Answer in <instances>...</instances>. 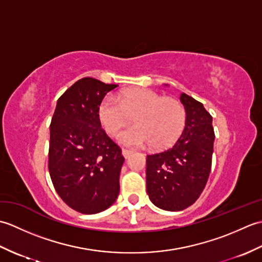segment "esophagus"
<instances>
[{
  "mask_svg": "<svg viewBox=\"0 0 262 262\" xmlns=\"http://www.w3.org/2000/svg\"><path fill=\"white\" fill-rule=\"evenodd\" d=\"M132 151H129V149H126V148H122L121 149V154H122V157H124L125 159H127V158H129L130 155H132Z\"/></svg>",
  "mask_w": 262,
  "mask_h": 262,
  "instance_id": "esophagus-1",
  "label": "esophagus"
}]
</instances>
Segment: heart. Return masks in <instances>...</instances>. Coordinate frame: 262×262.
<instances>
[{
  "instance_id": "heart-1",
  "label": "heart",
  "mask_w": 262,
  "mask_h": 262,
  "mask_svg": "<svg viewBox=\"0 0 262 262\" xmlns=\"http://www.w3.org/2000/svg\"><path fill=\"white\" fill-rule=\"evenodd\" d=\"M98 115L109 134H116L135 118V126L117 135L119 143L130 147L151 144L154 149L173 145L187 120L186 108L181 101L148 89H129L121 93L120 99L109 94L100 103Z\"/></svg>"
}]
</instances>
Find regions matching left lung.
<instances>
[{
    "label": "left lung",
    "mask_w": 262,
    "mask_h": 262,
    "mask_svg": "<svg viewBox=\"0 0 262 262\" xmlns=\"http://www.w3.org/2000/svg\"><path fill=\"white\" fill-rule=\"evenodd\" d=\"M187 113L179 140L165 151L146 158V189L159 208L177 211L191 206L202 194L211 169L215 133L213 117L202 102L182 93Z\"/></svg>",
    "instance_id": "obj_1"
}]
</instances>
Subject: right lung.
<instances>
[{"label":"right lung","instance_id":"1","mask_svg":"<svg viewBox=\"0 0 262 262\" xmlns=\"http://www.w3.org/2000/svg\"><path fill=\"white\" fill-rule=\"evenodd\" d=\"M117 84L83 77L57 100L53 115L48 170L63 202L82 214H97L119 193L121 148L101 128L98 109Z\"/></svg>","mask_w":262,"mask_h":262}]
</instances>
